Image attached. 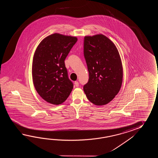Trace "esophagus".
<instances>
[{
  "instance_id": "obj_1",
  "label": "esophagus",
  "mask_w": 158,
  "mask_h": 158,
  "mask_svg": "<svg viewBox=\"0 0 158 158\" xmlns=\"http://www.w3.org/2000/svg\"><path fill=\"white\" fill-rule=\"evenodd\" d=\"M74 85L76 87H78L79 86V82L78 81H75L74 82Z\"/></svg>"
}]
</instances>
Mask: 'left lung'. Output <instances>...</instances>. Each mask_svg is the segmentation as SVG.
I'll return each instance as SVG.
<instances>
[{
  "instance_id": "left-lung-1",
  "label": "left lung",
  "mask_w": 158,
  "mask_h": 158,
  "mask_svg": "<svg viewBox=\"0 0 158 158\" xmlns=\"http://www.w3.org/2000/svg\"><path fill=\"white\" fill-rule=\"evenodd\" d=\"M84 55L89 74L84 92L95 105L107 104L118 94L123 82V67L118 49L103 34L86 36Z\"/></svg>"
}]
</instances>
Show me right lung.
Segmentation results:
<instances>
[{
	"mask_svg": "<svg viewBox=\"0 0 158 158\" xmlns=\"http://www.w3.org/2000/svg\"><path fill=\"white\" fill-rule=\"evenodd\" d=\"M77 38L53 34L42 40L34 55V85L41 97L51 104L65 101L73 87L64 61Z\"/></svg>",
	"mask_w": 158,
	"mask_h": 158,
	"instance_id": "obj_1",
	"label": "right lung"
}]
</instances>
